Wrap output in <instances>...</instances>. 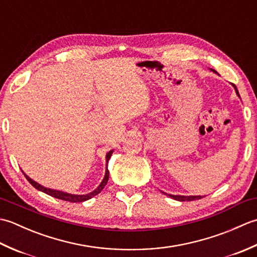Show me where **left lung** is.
Here are the masks:
<instances>
[{"label":"left lung","instance_id":"8db88e82","mask_svg":"<svg viewBox=\"0 0 257 257\" xmlns=\"http://www.w3.org/2000/svg\"><path fill=\"white\" fill-rule=\"evenodd\" d=\"M234 86V88H235V90H236V94H237V96L239 97V95H238V91H237V89H236V87H235V85H233ZM165 194H167V193H165ZM169 196H170V198H172V199H174V200H177V201H193V200H199V199H202V196L201 195H192V196H184V195H171V194H168Z\"/></svg>","mask_w":257,"mask_h":257}]
</instances>
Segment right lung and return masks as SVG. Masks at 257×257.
<instances>
[{"instance_id":"add662e5","label":"right lung","mask_w":257,"mask_h":257,"mask_svg":"<svg viewBox=\"0 0 257 257\" xmlns=\"http://www.w3.org/2000/svg\"><path fill=\"white\" fill-rule=\"evenodd\" d=\"M111 154H112V150L109 151L107 156H106V161L108 163L109 159H110L111 157ZM25 178L27 179V181H29L33 187H34L35 189L42 191V192H44L48 195L53 196V198H56V199H61V200H64V201H69V202H84L86 200H89L91 199L92 196L97 195L98 193L101 192V190L105 188V185L107 184V181H108V178H109V171L108 169L106 168V173H105V178H103V180L101 181V183L99 184V187H98L95 191H92V192L88 193V194H83V195H76V194H69V193H65V192H62V191H57V190H52V189H48V188H45V187H42L41 184H38L37 182L33 181V180L31 178H29L26 176V174L24 173Z\"/></svg>"}]
</instances>
